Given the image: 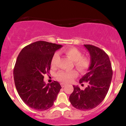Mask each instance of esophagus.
Instances as JSON below:
<instances>
[{
  "mask_svg": "<svg viewBox=\"0 0 126 126\" xmlns=\"http://www.w3.org/2000/svg\"><path fill=\"white\" fill-rule=\"evenodd\" d=\"M61 86L62 88H64L66 86V84H65V83H61Z\"/></svg>",
  "mask_w": 126,
  "mask_h": 126,
  "instance_id": "obj_1",
  "label": "esophagus"
}]
</instances>
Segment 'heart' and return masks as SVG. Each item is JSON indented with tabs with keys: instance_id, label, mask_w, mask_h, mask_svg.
Instances as JSON below:
<instances>
[{
	"instance_id": "1",
	"label": "heart",
	"mask_w": 126,
	"mask_h": 126,
	"mask_svg": "<svg viewBox=\"0 0 126 126\" xmlns=\"http://www.w3.org/2000/svg\"><path fill=\"white\" fill-rule=\"evenodd\" d=\"M64 53L72 60L74 62V64L76 69L80 73H85L87 72L91 65V60L87 57H83L82 53L74 47L67 48L63 50ZM59 54L54 53L51 59L52 67H55L59 59ZM78 76V72L75 70L71 71H60L56 74V78L59 81L63 83H69L73 79Z\"/></svg>"
}]
</instances>
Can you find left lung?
<instances>
[{
	"mask_svg": "<svg viewBox=\"0 0 126 126\" xmlns=\"http://www.w3.org/2000/svg\"><path fill=\"white\" fill-rule=\"evenodd\" d=\"M84 46L90 54L91 65L79 83L87 82L88 86L82 90L73 85L74 90L69 101L76 109L86 111L95 108L104 99L110 86L112 70L109 57L104 51L92 45Z\"/></svg>",
	"mask_w": 126,
	"mask_h": 126,
	"instance_id": "1",
	"label": "left lung"
}]
</instances>
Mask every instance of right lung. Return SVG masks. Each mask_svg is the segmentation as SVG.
Segmentation results:
<instances>
[{"label":"right lung","instance_id":"right-lung-1","mask_svg":"<svg viewBox=\"0 0 126 126\" xmlns=\"http://www.w3.org/2000/svg\"><path fill=\"white\" fill-rule=\"evenodd\" d=\"M62 45L36 41L22 48L14 69L15 85L22 101L28 107L39 111L53 106L62 87L54 81L46 85L43 75L49 73L51 59Z\"/></svg>","mask_w":126,"mask_h":126}]
</instances>
